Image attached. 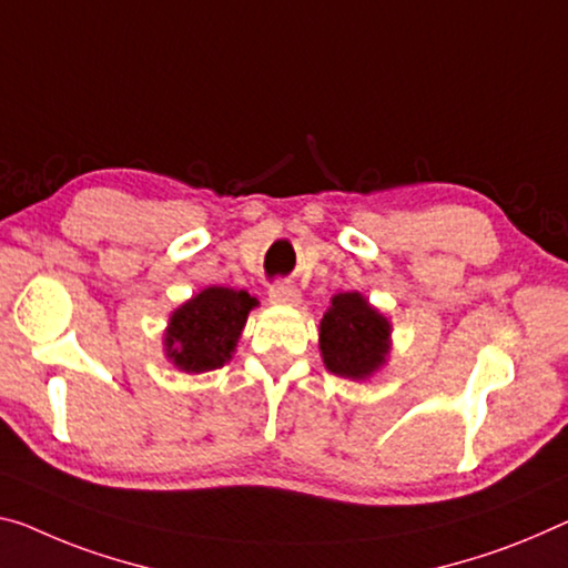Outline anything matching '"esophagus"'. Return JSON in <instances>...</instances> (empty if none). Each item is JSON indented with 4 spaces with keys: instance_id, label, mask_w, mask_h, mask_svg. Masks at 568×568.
I'll use <instances>...</instances> for the list:
<instances>
[{
    "instance_id": "esophagus-1",
    "label": "esophagus",
    "mask_w": 568,
    "mask_h": 568,
    "mask_svg": "<svg viewBox=\"0 0 568 568\" xmlns=\"http://www.w3.org/2000/svg\"><path fill=\"white\" fill-rule=\"evenodd\" d=\"M268 302L278 304V307H294V304L300 302V290H296V286H292L290 282L274 284L272 292H268Z\"/></svg>"
}]
</instances>
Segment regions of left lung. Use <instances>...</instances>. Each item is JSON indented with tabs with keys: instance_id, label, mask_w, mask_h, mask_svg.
<instances>
[{
	"instance_id": "obj_1",
	"label": "left lung",
	"mask_w": 568,
	"mask_h": 568,
	"mask_svg": "<svg viewBox=\"0 0 568 568\" xmlns=\"http://www.w3.org/2000/svg\"><path fill=\"white\" fill-rule=\"evenodd\" d=\"M394 325L361 292H339L320 320V353L329 373L368 381L390 357Z\"/></svg>"
}]
</instances>
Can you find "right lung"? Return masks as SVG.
Listing matches in <instances>:
<instances>
[{
	"label": "right lung",
	"instance_id": "obj_1",
	"mask_svg": "<svg viewBox=\"0 0 568 568\" xmlns=\"http://www.w3.org/2000/svg\"><path fill=\"white\" fill-rule=\"evenodd\" d=\"M256 296L231 286H205L170 314L164 357L182 373H207L231 361Z\"/></svg>",
	"mask_w": 568,
	"mask_h": 568
}]
</instances>
